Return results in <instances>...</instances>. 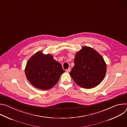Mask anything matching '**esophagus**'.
I'll return each mask as SVG.
<instances>
[{"instance_id": "obj_1", "label": "esophagus", "mask_w": 127, "mask_h": 127, "mask_svg": "<svg viewBox=\"0 0 127 127\" xmlns=\"http://www.w3.org/2000/svg\"><path fill=\"white\" fill-rule=\"evenodd\" d=\"M70 70H71V69H70V68H69L68 69H67V70H66V71L67 72V73H69V72H70Z\"/></svg>"}]
</instances>
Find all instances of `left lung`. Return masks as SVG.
<instances>
[{"label":"left lung","instance_id":"8db88e82","mask_svg":"<svg viewBox=\"0 0 127 127\" xmlns=\"http://www.w3.org/2000/svg\"><path fill=\"white\" fill-rule=\"evenodd\" d=\"M74 62L70 75L75 83L82 88L95 87L105 75L106 64L103 58L91 47H82L76 53Z\"/></svg>","mask_w":127,"mask_h":127}]
</instances>
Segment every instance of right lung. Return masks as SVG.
<instances>
[{
    "label": "right lung",
    "instance_id": "1",
    "mask_svg": "<svg viewBox=\"0 0 127 127\" xmlns=\"http://www.w3.org/2000/svg\"><path fill=\"white\" fill-rule=\"evenodd\" d=\"M64 72L61 64L54 60L52 55L44 54L41 51L29 59L25 68L28 81L41 90H48L55 86Z\"/></svg>",
    "mask_w": 127,
    "mask_h": 127
}]
</instances>
